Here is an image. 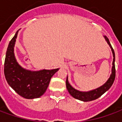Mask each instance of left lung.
<instances>
[{
	"instance_id": "obj_1",
	"label": "left lung",
	"mask_w": 122,
	"mask_h": 122,
	"mask_svg": "<svg viewBox=\"0 0 122 122\" xmlns=\"http://www.w3.org/2000/svg\"><path fill=\"white\" fill-rule=\"evenodd\" d=\"M105 40L107 41L108 44L109 45L110 48H111V50L112 52L113 55V62H112V73L110 74L109 78L107 80V81L105 82V84L102 85L101 86L97 87L96 89L93 90H90L88 92H81L79 90H76L75 88L72 86L71 85L69 84V80H68V76L66 77V87L68 90L69 93L71 94L72 97H73L76 99L80 101H82L84 102H87V101H91L98 99L102 94H104L105 92H107L109 90L112 85L114 83V81L115 80L116 76V70H115V53L114 51L113 50L112 46L110 44V41L108 40L106 36H104Z\"/></svg>"
}]
</instances>
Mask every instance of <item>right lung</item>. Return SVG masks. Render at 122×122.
I'll return each mask as SVG.
<instances>
[{"label":"right lung","instance_id":"1","mask_svg":"<svg viewBox=\"0 0 122 122\" xmlns=\"http://www.w3.org/2000/svg\"><path fill=\"white\" fill-rule=\"evenodd\" d=\"M17 30L10 42L4 61V75L8 84L20 96L28 99L41 97L46 92L53 76L59 69L32 71L23 68L17 63L14 46Z\"/></svg>","mask_w":122,"mask_h":122}]
</instances>
